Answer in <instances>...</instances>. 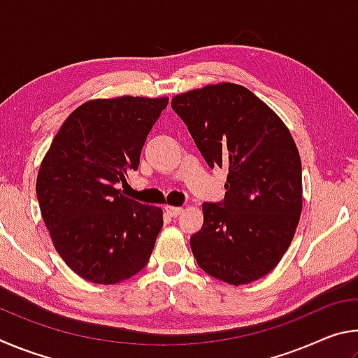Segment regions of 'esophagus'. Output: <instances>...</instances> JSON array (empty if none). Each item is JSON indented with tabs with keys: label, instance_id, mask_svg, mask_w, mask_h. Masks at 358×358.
<instances>
[{
	"label": "esophagus",
	"instance_id": "1",
	"mask_svg": "<svg viewBox=\"0 0 358 358\" xmlns=\"http://www.w3.org/2000/svg\"><path fill=\"white\" fill-rule=\"evenodd\" d=\"M166 211L171 216H178V215H181V211H183V208H180V207H171V205H166Z\"/></svg>",
	"mask_w": 358,
	"mask_h": 358
}]
</instances>
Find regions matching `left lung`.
Returning a JSON list of instances; mask_svg holds the SVG:
<instances>
[{"label":"left lung","mask_w":358,"mask_h":358,"mask_svg":"<svg viewBox=\"0 0 358 358\" xmlns=\"http://www.w3.org/2000/svg\"><path fill=\"white\" fill-rule=\"evenodd\" d=\"M172 108L208 167L227 171L226 196L203 202V226L191 237L197 265L234 286L256 281L280 262L300 221L301 162L294 138L241 85L178 94Z\"/></svg>","instance_id":"1"}]
</instances>
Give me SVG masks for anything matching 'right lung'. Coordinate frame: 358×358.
I'll return each mask as SVG.
<instances>
[{
    "mask_svg": "<svg viewBox=\"0 0 358 358\" xmlns=\"http://www.w3.org/2000/svg\"><path fill=\"white\" fill-rule=\"evenodd\" d=\"M167 98L98 99L72 112L42 161L36 194L42 220L71 270L117 284L148 264L162 210L124 197L117 186L137 171Z\"/></svg>",
    "mask_w": 358,
    "mask_h": 358,
    "instance_id": "add662e5",
    "label": "right lung"
}]
</instances>
